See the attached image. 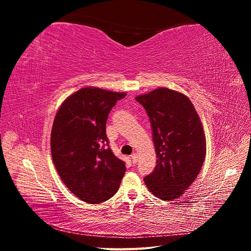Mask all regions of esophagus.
<instances>
[{
  "label": "esophagus",
  "mask_w": 251,
  "mask_h": 251,
  "mask_svg": "<svg viewBox=\"0 0 251 251\" xmlns=\"http://www.w3.org/2000/svg\"><path fill=\"white\" fill-rule=\"evenodd\" d=\"M131 159H132V161H133L134 164L137 162L138 161V155H137V153H133L132 156H131Z\"/></svg>",
  "instance_id": "obj_1"
}]
</instances>
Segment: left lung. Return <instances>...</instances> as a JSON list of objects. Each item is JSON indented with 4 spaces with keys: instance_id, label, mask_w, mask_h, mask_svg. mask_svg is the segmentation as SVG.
I'll use <instances>...</instances> for the list:
<instances>
[{
    "instance_id": "1",
    "label": "left lung",
    "mask_w": 251,
    "mask_h": 251,
    "mask_svg": "<svg viewBox=\"0 0 251 251\" xmlns=\"http://www.w3.org/2000/svg\"><path fill=\"white\" fill-rule=\"evenodd\" d=\"M136 100L149 115L157 155L155 170L144 182L159 199L179 198L198 176L206 155L198 113L188 97L168 88L137 96Z\"/></svg>"
}]
</instances>
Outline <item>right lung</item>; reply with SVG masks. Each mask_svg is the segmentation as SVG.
Wrapping results in <instances>:
<instances>
[{"mask_svg":"<svg viewBox=\"0 0 251 251\" xmlns=\"http://www.w3.org/2000/svg\"><path fill=\"white\" fill-rule=\"evenodd\" d=\"M126 93L82 88L60 105L51 131V155L64 184L80 200L98 204L118 191L126 164L113 154L108 115Z\"/></svg>","mask_w":251,"mask_h":251,"instance_id":"add662e5","label":"right lung"}]
</instances>
